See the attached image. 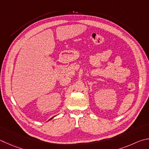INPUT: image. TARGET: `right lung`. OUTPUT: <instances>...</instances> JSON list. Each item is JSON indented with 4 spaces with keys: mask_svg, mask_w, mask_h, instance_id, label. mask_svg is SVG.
<instances>
[{
    "mask_svg": "<svg viewBox=\"0 0 149 149\" xmlns=\"http://www.w3.org/2000/svg\"><path fill=\"white\" fill-rule=\"evenodd\" d=\"M51 118H50V119H51ZM50 119H49V120H50Z\"/></svg>",
    "mask_w": 149,
    "mask_h": 149,
    "instance_id": "right-lung-1",
    "label": "right lung"
}]
</instances>
